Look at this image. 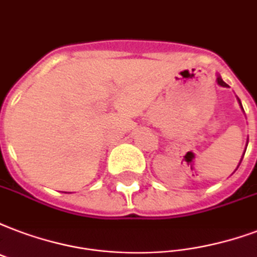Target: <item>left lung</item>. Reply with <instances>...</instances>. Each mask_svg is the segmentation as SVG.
Returning <instances> with one entry per match:
<instances>
[{"label": "left lung", "instance_id": "8db88e82", "mask_svg": "<svg viewBox=\"0 0 257 257\" xmlns=\"http://www.w3.org/2000/svg\"><path fill=\"white\" fill-rule=\"evenodd\" d=\"M217 82H218V85H221V86H227V84H226V82H223V80L221 78V76L217 77ZM238 103H240V105H241L240 100H238ZM241 108H242V105H241ZM242 111H244V109H242ZM241 161H242V158H241ZM241 161H240V163H241ZM238 165H240V164H238ZM237 168H238V167H237Z\"/></svg>", "mask_w": 257, "mask_h": 257}]
</instances>
